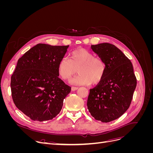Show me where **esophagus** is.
Listing matches in <instances>:
<instances>
[{
	"label": "esophagus",
	"mask_w": 153,
	"mask_h": 153,
	"mask_svg": "<svg viewBox=\"0 0 153 153\" xmlns=\"http://www.w3.org/2000/svg\"><path fill=\"white\" fill-rule=\"evenodd\" d=\"M78 89V87H71V90H72L73 91H76Z\"/></svg>",
	"instance_id": "obj_1"
}]
</instances>
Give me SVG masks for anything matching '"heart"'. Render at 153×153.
<instances>
[{
    "instance_id": "1",
    "label": "heart",
    "mask_w": 153,
    "mask_h": 153,
    "mask_svg": "<svg viewBox=\"0 0 153 153\" xmlns=\"http://www.w3.org/2000/svg\"><path fill=\"white\" fill-rule=\"evenodd\" d=\"M79 75L71 80L74 85H87L98 84L103 80L106 71V65L102 59L85 49L80 48L73 51L70 59L63 57L60 60L57 71L63 80H68L75 73L76 69Z\"/></svg>"
}]
</instances>
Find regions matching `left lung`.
<instances>
[{"label": "left lung", "instance_id": "1", "mask_svg": "<svg viewBox=\"0 0 153 153\" xmlns=\"http://www.w3.org/2000/svg\"><path fill=\"white\" fill-rule=\"evenodd\" d=\"M91 49L103 60L106 71L103 80L90 89L87 108L96 120L108 123L128 109L137 79L130 60L115 45L103 43L91 45Z\"/></svg>", "mask_w": 153, "mask_h": 153}]
</instances>
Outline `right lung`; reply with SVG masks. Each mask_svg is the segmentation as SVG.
Wrapping results in <instances>:
<instances>
[{
    "instance_id": "right-lung-1",
    "label": "right lung",
    "mask_w": 153,
    "mask_h": 153,
    "mask_svg": "<svg viewBox=\"0 0 153 153\" xmlns=\"http://www.w3.org/2000/svg\"><path fill=\"white\" fill-rule=\"evenodd\" d=\"M68 47L39 43L18 59L11 78L12 98L16 107L33 121L56 117L71 91L57 71Z\"/></svg>"
}]
</instances>
